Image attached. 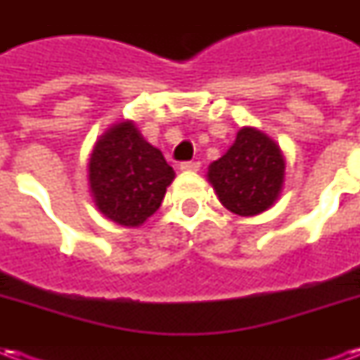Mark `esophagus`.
Listing matches in <instances>:
<instances>
[{
    "label": "esophagus",
    "instance_id": "34e87169",
    "mask_svg": "<svg viewBox=\"0 0 360 360\" xmlns=\"http://www.w3.org/2000/svg\"><path fill=\"white\" fill-rule=\"evenodd\" d=\"M183 172H196L198 167H200V162H196V160H188V162H181L179 165Z\"/></svg>",
    "mask_w": 360,
    "mask_h": 360
}]
</instances>
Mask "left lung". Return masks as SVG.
Wrapping results in <instances>:
<instances>
[{
    "mask_svg": "<svg viewBox=\"0 0 360 360\" xmlns=\"http://www.w3.org/2000/svg\"><path fill=\"white\" fill-rule=\"evenodd\" d=\"M285 162L278 144L255 129H241L233 146L208 169L219 202L239 216L270 208L283 185Z\"/></svg>",
    "mask_w": 360,
    "mask_h": 360,
    "instance_id": "1",
    "label": "left lung"
}]
</instances>
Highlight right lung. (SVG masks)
<instances>
[{"mask_svg":"<svg viewBox=\"0 0 360 360\" xmlns=\"http://www.w3.org/2000/svg\"><path fill=\"white\" fill-rule=\"evenodd\" d=\"M175 173L131 121L111 127L96 142L89 164L96 206L119 226H141L160 208Z\"/></svg>","mask_w":360,"mask_h":360,"instance_id":"add662e5","label":"right lung"}]
</instances>
